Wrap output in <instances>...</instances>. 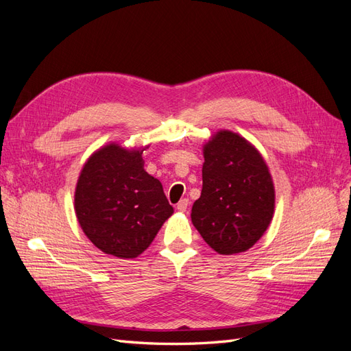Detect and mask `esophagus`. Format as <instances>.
I'll return each instance as SVG.
<instances>
[{
	"mask_svg": "<svg viewBox=\"0 0 351 351\" xmlns=\"http://www.w3.org/2000/svg\"><path fill=\"white\" fill-rule=\"evenodd\" d=\"M187 206H189V199H182L177 204V210L178 212H186V209H187Z\"/></svg>",
	"mask_w": 351,
	"mask_h": 351,
	"instance_id": "esophagus-1",
	"label": "esophagus"
}]
</instances>
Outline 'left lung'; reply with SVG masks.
<instances>
[{
    "mask_svg": "<svg viewBox=\"0 0 351 351\" xmlns=\"http://www.w3.org/2000/svg\"><path fill=\"white\" fill-rule=\"evenodd\" d=\"M200 197L192 222L219 254L249 250L269 227L275 187L269 168L249 141L231 130H218L204 145Z\"/></svg>",
    "mask_w": 351,
    "mask_h": 351,
    "instance_id": "obj_1",
    "label": "left lung"
}]
</instances>
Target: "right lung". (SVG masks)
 <instances>
[{"label":"right lung","instance_id":"add662e5","mask_svg":"<svg viewBox=\"0 0 351 351\" xmlns=\"http://www.w3.org/2000/svg\"><path fill=\"white\" fill-rule=\"evenodd\" d=\"M142 147L110 142L84 162L74 190V212L86 237L104 253L134 259L173 215L158 178L143 168Z\"/></svg>","mask_w":351,"mask_h":351}]
</instances>
